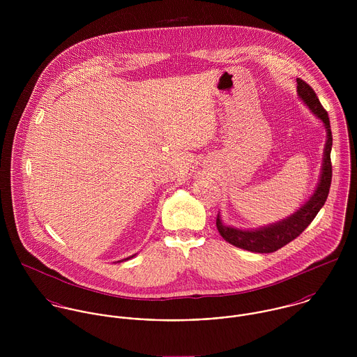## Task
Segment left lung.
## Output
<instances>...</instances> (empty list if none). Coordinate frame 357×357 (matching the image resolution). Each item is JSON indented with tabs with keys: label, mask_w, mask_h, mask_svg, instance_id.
<instances>
[{
	"label": "left lung",
	"mask_w": 357,
	"mask_h": 357,
	"mask_svg": "<svg viewBox=\"0 0 357 357\" xmlns=\"http://www.w3.org/2000/svg\"><path fill=\"white\" fill-rule=\"evenodd\" d=\"M297 93L298 98L304 102L306 107L310 109V112L323 122V126L327 132V139L324 144L323 151V163H321V172L320 178L316 185V190L310 195V198L303 204L297 211L290 214L289 217L265 225L255 229H241L231 225H225L221 220L220 213L217 214L215 225L220 232V235L231 245L249 250L253 253H273L291 241H294L297 236L303 234L306 227L313 221L319 210L326 204V199L328 197L330 185H331V146H333V136L330 129V119L327 111L323 108V105L319 102L314 91L304 82L303 79L297 78Z\"/></svg>",
	"instance_id": "1"
}]
</instances>
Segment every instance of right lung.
I'll return each instance as SVG.
<instances>
[{"label":"right lung","mask_w":357,"mask_h":357,"mask_svg":"<svg viewBox=\"0 0 357 357\" xmlns=\"http://www.w3.org/2000/svg\"><path fill=\"white\" fill-rule=\"evenodd\" d=\"M135 255H132V257H128V258H125V261H126V259H129V258H133V257H135ZM122 261H123V259H122ZM119 262H121V261H119Z\"/></svg>","instance_id":"add662e5"}]
</instances>
